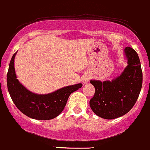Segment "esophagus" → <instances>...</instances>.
Returning <instances> with one entry per match:
<instances>
[{
	"mask_svg": "<svg viewBox=\"0 0 150 150\" xmlns=\"http://www.w3.org/2000/svg\"><path fill=\"white\" fill-rule=\"evenodd\" d=\"M89 78L88 76H84V79H83V81H84V83H86L88 82V81H89Z\"/></svg>",
	"mask_w": 150,
	"mask_h": 150,
	"instance_id": "1",
	"label": "esophagus"
}]
</instances>
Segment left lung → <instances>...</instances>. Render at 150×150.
I'll list each match as a JSON object with an SVG mask.
<instances>
[{"instance_id":"1","label":"left lung","mask_w":150,"mask_h":150,"mask_svg":"<svg viewBox=\"0 0 150 150\" xmlns=\"http://www.w3.org/2000/svg\"><path fill=\"white\" fill-rule=\"evenodd\" d=\"M124 50L128 66L121 76L111 81H90L95 92L89 105L97 115L105 119H114L127 113L135 105L142 86L138 54L131 47Z\"/></svg>"}]
</instances>
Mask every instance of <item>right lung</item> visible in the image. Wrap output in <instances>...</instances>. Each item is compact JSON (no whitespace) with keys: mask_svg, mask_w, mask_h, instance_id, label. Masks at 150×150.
I'll use <instances>...</instances> for the list:
<instances>
[{"mask_svg":"<svg viewBox=\"0 0 150 150\" xmlns=\"http://www.w3.org/2000/svg\"><path fill=\"white\" fill-rule=\"evenodd\" d=\"M16 54L12 56L7 73L8 90L15 105L22 113L33 119L50 120L57 117L64 109L69 95L82 84L66 86L47 95L32 93L16 79L14 69Z\"/></svg>","mask_w":150,"mask_h":150,"instance_id":"1","label":"right lung"}]
</instances>
